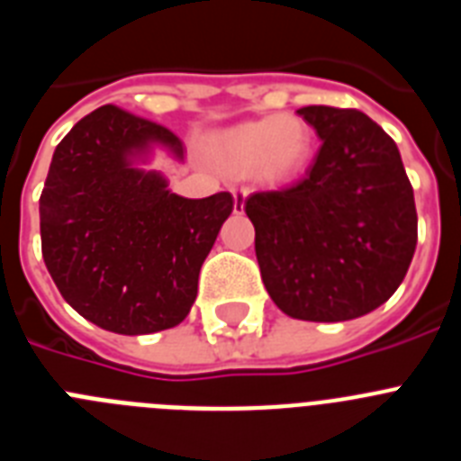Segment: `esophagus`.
Segmentation results:
<instances>
[{"label": "esophagus", "mask_w": 461, "mask_h": 461, "mask_svg": "<svg viewBox=\"0 0 461 461\" xmlns=\"http://www.w3.org/2000/svg\"><path fill=\"white\" fill-rule=\"evenodd\" d=\"M247 195H249V189H244V186H240V189H233V210H235V214H242V212H244V203H247Z\"/></svg>", "instance_id": "obj_1"}]
</instances>
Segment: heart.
Returning <instances> with one entry per match:
<instances>
[{"label": "heart", "mask_w": 461, "mask_h": 461, "mask_svg": "<svg viewBox=\"0 0 461 461\" xmlns=\"http://www.w3.org/2000/svg\"><path fill=\"white\" fill-rule=\"evenodd\" d=\"M212 154L226 173H254L256 180L284 186L307 170L313 154L312 126L293 115H267L242 122L212 140Z\"/></svg>", "instance_id": "heart-1"}]
</instances>
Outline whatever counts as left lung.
Masks as SVG:
<instances>
[{
  "mask_svg": "<svg viewBox=\"0 0 461 461\" xmlns=\"http://www.w3.org/2000/svg\"><path fill=\"white\" fill-rule=\"evenodd\" d=\"M297 115L323 140L307 177L244 203L260 276L291 319H360L388 303L409 270L413 186L394 140L365 113L304 105Z\"/></svg>",
  "mask_w": 461,
  "mask_h": 461,
  "instance_id": "obj_1",
  "label": "left lung"
}]
</instances>
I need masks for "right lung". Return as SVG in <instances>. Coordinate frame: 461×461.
<instances>
[{
  "mask_svg": "<svg viewBox=\"0 0 461 461\" xmlns=\"http://www.w3.org/2000/svg\"><path fill=\"white\" fill-rule=\"evenodd\" d=\"M157 149L185 164L166 126L104 105L57 145L41 194V249L55 286L89 323L117 335L180 325L203 260L233 212L228 191L182 198Z\"/></svg>",
  "mask_w": 461,
  "mask_h": 461,
  "instance_id": "obj_1",
  "label": "right lung"
}]
</instances>
